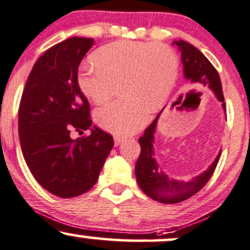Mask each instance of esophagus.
Wrapping results in <instances>:
<instances>
[{
  "mask_svg": "<svg viewBox=\"0 0 250 250\" xmlns=\"http://www.w3.org/2000/svg\"><path fill=\"white\" fill-rule=\"evenodd\" d=\"M114 142H115V146H120V145L123 142V138H121V136H115Z\"/></svg>",
  "mask_w": 250,
  "mask_h": 250,
  "instance_id": "34e87169",
  "label": "esophagus"
}]
</instances>
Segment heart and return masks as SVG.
Here are the masks:
<instances>
[{"mask_svg":"<svg viewBox=\"0 0 250 250\" xmlns=\"http://www.w3.org/2000/svg\"><path fill=\"white\" fill-rule=\"evenodd\" d=\"M95 66L83 68L77 83L87 98L108 102L117 84L125 98L97 109L95 120L104 130L129 135L149 119L150 108L166 103L177 83L179 62L172 48L160 43L116 41L94 54Z\"/></svg>","mask_w":250,"mask_h":250,"instance_id":"heart-1","label":"heart"}]
</instances>
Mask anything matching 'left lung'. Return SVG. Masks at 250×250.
Returning <instances> with one entry per match:
<instances>
[{
	"label": "left lung",
	"mask_w": 250,
	"mask_h": 250,
	"mask_svg": "<svg viewBox=\"0 0 250 250\" xmlns=\"http://www.w3.org/2000/svg\"><path fill=\"white\" fill-rule=\"evenodd\" d=\"M173 43L182 51V62L185 78L191 83L202 85V86L209 87L212 90L226 110L221 78H219L217 70L213 67V65L208 60L207 57L191 43L184 40L174 41ZM159 115L146 128L144 135L139 139L141 153H140L135 165V177L140 188L148 197L156 202L165 203V204H175V203H180L190 198L204 188L205 184L209 182L215 172L221 153L204 173L197 175L190 182H180V180L168 178V175L161 171L160 166L156 163L154 148H153Z\"/></svg>",
	"instance_id": "1"
}]
</instances>
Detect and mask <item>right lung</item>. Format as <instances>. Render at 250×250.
I'll return each mask as SVG.
<instances>
[{"label": "right lung", "instance_id": "add662e5", "mask_svg": "<svg viewBox=\"0 0 250 250\" xmlns=\"http://www.w3.org/2000/svg\"><path fill=\"white\" fill-rule=\"evenodd\" d=\"M94 39L73 37L48 48L33 66L19 106V136L24 160L45 190L62 198L95 185L114 139L90 117L79 89L78 67ZM87 137L76 140L72 131Z\"/></svg>", "mask_w": 250, "mask_h": 250}]
</instances>
